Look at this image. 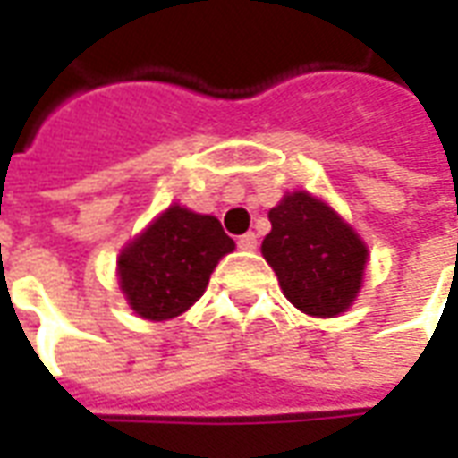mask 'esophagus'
<instances>
[{
  "label": "esophagus",
  "mask_w": 458,
  "mask_h": 458,
  "mask_svg": "<svg viewBox=\"0 0 458 458\" xmlns=\"http://www.w3.org/2000/svg\"><path fill=\"white\" fill-rule=\"evenodd\" d=\"M238 248L240 250H248V252H252V250H258V235H255V233H245V235H240V238H238Z\"/></svg>",
  "instance_id": "esophagus-1"
}]
</instances>
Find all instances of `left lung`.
<instances>
[{
	"mask_svg": "<svg viewBox=\"0 0 458 458\" xmlns=\"http://www.w3.org/2000/svg\"><path fill=\"white\" fill-rule=\"evenodd\" d=\"M269 223L262 255L284 297L311 317H336L351 307L368 259L353 228L304 191L284 196L269 210Z\"/></svg>",
	"mask_w": 458,
	"mask_h": 458,
	"instance_id": "obj_1",
	"label": "left lung"
}]
</instances>
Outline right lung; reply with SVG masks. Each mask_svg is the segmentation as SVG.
Returning <instances> with one entry per match:
<instances>
[{"label":"right lung","instance_id":"1","mask_svg":"<svg viewBox=\"0 0 458 458\" xmlns=\"http://www.w3.org/2000/svg\"><path fill=\"white\" fill-rule=\"evenodd\" d=\"M235 242L213 216L171 206L120 255V287L149 321L183 314L208 287L210 272Z\"/></svg>","mask_w":458,"mask_h":458}]
</instances>
